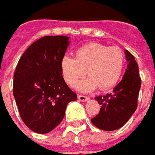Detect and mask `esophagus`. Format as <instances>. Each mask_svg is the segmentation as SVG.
<instances>
[{"label": "esophagus", "mask_w": 155, "mask_h": 155, "mask_svg": "<svg viewBox=\"0 0 155 155\" xmlns=\"http://www.w3.org/2000/svg\"><path fill=\"white\" fill-rule=\"evenodd\" d=\"M78 99L81 101H87L89 100V97L88 96H86V95H78Z\"/></svg>", "instance_id": "1"}]
</instances>
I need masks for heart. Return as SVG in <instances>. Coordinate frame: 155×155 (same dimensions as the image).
Wrapping results in <instances>:
<instances>
[{"label":"heart","instance_id":"b5f03b06","mask_svg":"<svg viewBox=\"0 0 155 155\" xmlns=\"http://www.w3.org/2000/svg\"><path fill=\"white\" fill-rule=\"evenodd\" d=\"M125 66V55L121 48L103 44H86L75 52V57L64 55L61 60V71L65 81L73 87L81 81L77 88L81 92H90L100 87L107 90L117 84Z\"/></svg>","mask_w":155,"mask_h":155}]
</instances>
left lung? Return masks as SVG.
Here are the masks:
<instances>
[{"label":"left lung","mask_w":155,"mask_h":155,"mask_svg":"<svg viewBox=\"0 0 155 155\" xmlns=\"http://www.w3.org/2000/svg\"><path fill=\"white\" fill-rule=\"evenodd\" d=\"M127 67L122 80L116 85L113 93L95 100L101 106V110L91 121L96 127L105 131H114L123 127L137 108L141 80L134 56L125 50Z\"/></svg>","instance_id":"left-lung-1"}]
</instances>
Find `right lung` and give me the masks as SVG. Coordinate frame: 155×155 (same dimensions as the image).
Listing matches in <instances>:
<instances>
[{"instance_id": "right-lung-1", "label": "right lung", "mask_w": 155, "mask_h": 155, "mask_svg": "<svg viewBox=\"0 0 155 155\" xmlns=\"http://www.w3.org/2000/svg\"><path fill=\"white\" fill-rule=\"evenodd\" d=\"M69 37L44 36L28 47L14 74L13 94L21 120L32 131L47 134L61 122L77 95L66 84L61 60Z\"/></svg>"}]
</instances>
